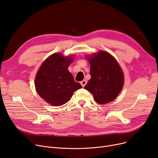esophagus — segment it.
Listing matches in <instances>:
<instances>
[{
  "instance_id": "34e87169",
  "label": "esophagus",
  "mask_w": 158,
  "mask_h": 158,
  "mask_svg": "<svg viewBox=\"0 0 158 158\" xmlns=\"http://www.w3.org/2000/svg\"><path fill=\"white\" fill-rule=\"evenodd\" d=\"M81 85H82V87H85V85H86V83H87V81H86V80H85V79H84L83 81H82L81 82Z\"/></svg>"
}]
</instances>
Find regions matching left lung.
<instances>
[{
    "label": "left lung",
    "instance_id": "8db88e82",
    "mask_svg": "<svg viewBox=\"0 0 158 158\" xmlns=\"http://www.w3.org/2000/svg\"><path fill=\"white\" fill-rule=\"evenodd\" d=\"M90 64L91 79L85 86L101 104L112 102L122 89L124 77L117 61L110 53L99 51L86 56Z\"/></svg>",
    "mask_w": 158,
    "mask_h": 158
}]
</instances>
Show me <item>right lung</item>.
I'll return each instance as SVG.
<instances>
[{"instance_id":"1","label":"right lung","mask_w":158,"mask_h":158,"mask_svg":"<svg viewBox=\"0 0 158 158\" xmlns=\"http://www.w3.org/2000/svg\"><path fill=\"white\" fill-rule=\"evenodd\" d=\"M74 57L53 54L44 61L36 75L37 93L52 106L63 105L70 100L75 91L82 88L68 70Z\"/></svg>"}]
</instances>
